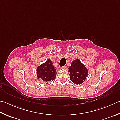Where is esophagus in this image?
Masks as SVG:
<instances>
[{
	"label": "esophagus",
	"instance_id": "34e87169",
	"mask_svg": "<svg viewBox=\"0 0 120 120\" xmlns=\"http://www.w3.org/2000/svg\"><path fill=\"white\" fill-rule=\"evenodd\" d=\"M67 66H64V67H62V68H61V69H67Z\"/></svg>",
	"mask_w": 120,
	"mask_h": 120
}]
</instances>
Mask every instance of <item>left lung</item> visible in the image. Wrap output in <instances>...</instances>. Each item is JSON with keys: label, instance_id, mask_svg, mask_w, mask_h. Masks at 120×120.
Here are the masks:
<instances>
[{"label": "left lung", "instance_id": "obj_1", "mask_svg": "<svg viewBox=\"0 0 120 120\" xmlns=\"http://www.w3.org/2000/svg\"><path fill=\"white\" fill-rule=\"evenodd\" d=\"M68 70L70 80L77 85L81 84L85 81L89 73L88 69L78 59L72 61Z\"/></svg>", "mask_w": 120, "mask_h": 120}]
</instances>
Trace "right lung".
Listing matches in <instances>:
<instances>
[{"instance_id": "add662e5", "label": "right lung", "mask_w": 120, "mask_h": 120, "mask_svg": "<svg viewBox=\"0 0 120 120\" xmlns=\"http://www.w3.org/2000/svg\"><path fill=\"white\" fill-rule=\"evenodd\" d=\"M37 79L48 83V82L53 81L56 75V71L52 62L50 59H48L45 62L39 66L36 69Z\"/></svg>"}]
</instances>
